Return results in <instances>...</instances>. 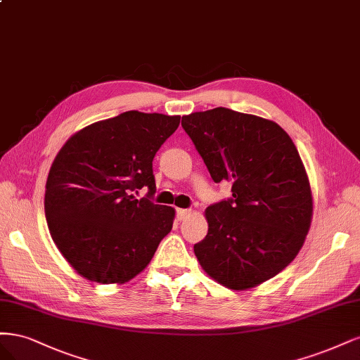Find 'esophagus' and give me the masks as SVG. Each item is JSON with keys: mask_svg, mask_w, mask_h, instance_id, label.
<instances>
[{"mask_svg": "<svg viewBox=\"0 0 360 360\" xmlns=\"http://www.w3.org/2000/svg\"><path fill=\"white\" fill-rule=\"evenodd\" d=\"M176 215H178L179 221H182V219H185V218L191 215V211H188V210H178V211H176Z\"/></svg>", "mask_w": 360, "mask_h": 360, "instance_id": "esophagus-1", "label": "esophagus"}]
</instances>
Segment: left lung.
<instances>
[{
	"instance_id": "obj_1",
	"label": "left lung",
	"mask_w": 360,
	"mask_h": 360,
	"mask_svg": "<svg viewBox=\"0 0 360 360\" xmlns=\"http://www.w3.org/2000/svg\"><path fill=\"white\" fill-rule=\"evenodd\" d=\"M214 182L231 199L207 206L206 238L194 254L212 280L247 290L295 260L312 219L305 166L290 136L271 120L226 108L182 117Z\"/></svg>"
}]
</instances>
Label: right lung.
<instances>
[{"mask_svg":"<svg viewBox=\"0 0 360 360\" xmlns=\"http://www.w3.org/2000/svg\"><path fill=\"white\" fill-rule=\"evenodd\" d=\"M179 121L129 110L76 131L56 154L46 181V221L80 276L100 284L133 280L172 230L175 210L134 193H155L153 160Z\"/></svg>","mask_w":360,"mask_h":360,"instance_id":"obj_1","label":"right lung"}]
</instances>
